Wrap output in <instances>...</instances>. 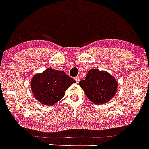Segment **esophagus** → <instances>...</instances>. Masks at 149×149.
Returning a JSON list of instances; mask_svg holds the SVG:
<instances>
[{
	"label": "esophagus",
	"mask_w": 149,
	"mask_h": 149,
	"mask_svg": "<svg viewBox=\"0 0 149 149\" xmlns=\"http://www.w3.org/2000/svg\"><path fill=\"white\" fill-rule=\"evenodd\" d=\"M75 79H76L77 83H79V81L80 80V77H75Z\"/></svg>",
	"instance_id": "1"
}]
</instances>
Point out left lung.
Instances as JSON below:
<instances>
[{
    "mask_svg": "<svg viewBox=\"0 0 149 149\" xmlns=\"http://www.w3.org/2000/svg\"><path fill=\"white\" fill-rule=\"evenodd\" d=\"M87 97L95 104H104L114 97L118 84L114 77L107 72L91 70L85 79L79 82Z\"/></svg>",
    "mask_w": 149,
    "mask_h": 149,
    "instance_id": "8db88e82",
    "label": "left lung"
}]
</instances>
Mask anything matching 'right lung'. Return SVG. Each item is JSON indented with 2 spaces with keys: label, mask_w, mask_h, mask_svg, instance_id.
I'll return each mask as SVG.
<instances>
[{
  "label": "right lung",
  "mask_w": 149,
  "mask_h": 149,
  "mask_svg": "<svg viewBox=\"0 0 149 149\" xmlns=\"http://www.w3.org/2000/svg\"><path fill=\"white\" fill-rule=\"evenodd\" d=\"M75 82L64 71L48 68L33 77L31 88L37 101L43 105H52L63 97L67 88Z\"/></svg>",
  "instance_id": "right-lung-1"
}]
</instances>
